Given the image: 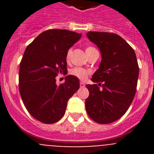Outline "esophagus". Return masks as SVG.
<instances>
[{
	"instance_id": "1",
	"label": "esophagus",
	"mask_w": 154,
	"mask_h": 154,
	"mask_svg": "<svg viewBox=\"0 0 154 154\" xmlns=\"http://www.w3.org/2000/svg\"><path fill=\"white\" fill-rule=\"evenodd\" d=\"M80 87H81V88H83V87H85V83H84V82H80Z\"/></svg>"
}]
</instances>
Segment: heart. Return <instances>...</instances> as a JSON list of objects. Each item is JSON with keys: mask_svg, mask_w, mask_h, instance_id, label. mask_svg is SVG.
Instances as JSON below:
<instances>
[{"mask_svg": "<svg viewBox=\"0 0 154 154\" xmlns=\"http://www.w3.org/2000/svg\"><path fill=\"white\" fill-rule=\"evenodd\" d=\"M94 49V48L92 47H90V46H89V47H87L86 48H85V52H89V51H91V50ZM71 55H72V50L69 49V51H67V54H66V60L69 61V58H70L71 57ZM70 73L71 75H72L75 76V77H77L78 79H79L81 80H84L85 79L87 78V76H88V75H89V72H88V71H86L85 69H82V68H75V69H72V70L70 71Z\"/></svg>", "mask_w": 154, "mask_h": 154, "instance_id": "1", "label": "heart"}]
</instances>
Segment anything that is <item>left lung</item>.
Masks as SVG:
<instances>
[{
  "instance_id": "obj_1",
  "label": "left lung",
  "mask_w": 154,
  "mask_h": 154,
  "mask_svg": "<svg viewBox=\"0 0 154 154\" xmlns=\"http://www.w3.org/2000/svg\"><path fill=\"white\" fill-rule=\"evenodd\" d=\"M86 35L99 48L102 60L91 79L95 84L85 85L89 91L85 109L92 120L107 124L122 117L133 102L138 62L133 48L119 35L99 31H89Z\"/></svg>"
}]
</instances>
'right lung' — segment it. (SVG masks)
<instances>
[{"mask_svg": "<svg viewBox=\"0 0 154 154\" xmlns=\"http://www.w3.org/2000/svg\"><path fill=\"white\" fill-rule=\"evenodd\" d=\"M82 34L65 29L41 33L26 48L20 63L19 91L30 114L46 124L58 122L64 116L69 99L79 89V81L67 75L56 84L59 73L66 74V54Z\"/></svg>", "mask_w": 154, "mask_h": 154, "instance_id": "add662e5", "label": "right lung"}]
</instances>
